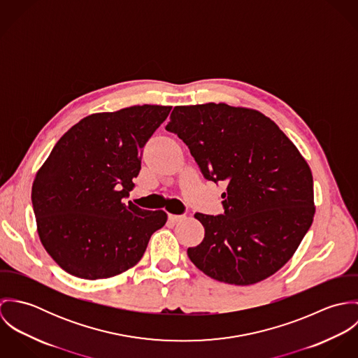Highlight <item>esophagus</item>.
<instances>
[{"instance_id":"34e87169","label":"esophagus","mask_w":358,"mask_h":358,"mask_svg":"<svg viewBox=\"0 0 358 358\" xmlns=\"http://www.w3.org/2000/svg\"><path fill=\"white\" fill-rule=\"evenodd\" d=\"M169 220L171 222H173V223H176V222H180V220H183L185 219V216H182V215H172V213H169Z\"/></svg>"}]
</instances>
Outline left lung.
<instances>
[{
	"label": "left lung",
	"instance_id": "8db88e82",
	"mask_svg": "<svg viewBox=\"0 0 358 358\" xmlns=\"http://www.w3.org/2000/svg\"><path fill=\"white\" fill-rule=\"evenodd\" d=\"M176 134L205 179L227 185L224 215L196 213L203 243L190 260L213 280L252 285L298 250L315 213L313 175L298 148L263 113L226 103L175 106Z\"/></svg>",
	"mask_w": 358,
	"mask_h": 358
}]
</instances>
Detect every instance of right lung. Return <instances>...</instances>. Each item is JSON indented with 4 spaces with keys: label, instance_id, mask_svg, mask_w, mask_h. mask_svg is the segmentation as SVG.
Returning a JSON list of instances; mask_svg holds the SVG:
<instances>
[{
    "label": "right lung",
    "instance_id": "obj_1",
    "mask_svg": "<svg viewBox=\"0 0 358 358\" xmlns=\"http://www.w3.org/2000/svg\"><path fill=\"white\" fill-rule=\"evenodd\" d=\"M172 106L95 113L71 127L37 171L31 201L37 233L52 259L84 280L110 278L145 254L166 212L124 203L141 155Z\"/></svg>",
    "mask_w": 358,
    "mask_h": 358
}]
</instances>
